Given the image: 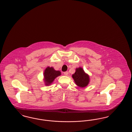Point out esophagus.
I'll use <instances>...</instances> for the list:
<instances>
[{
	"label": "esophagus",
	"mask_w": 132,
	"mask_h": 132,
	"mask_svg": "<svg viewBox=\"0 0 132 132\" xmlns=\"http://www.w3.org/2000/svg\"><path fill=\"white\" fill-rule=\"evenodd\" d=\"M64 75L65 76H68V72H64Z\"/></svg>",
	"instance_id": "1"
}]
</instances>
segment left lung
Returning <instances> with one entry per match:
<instances>
[{
  "label": "left lung",
  "mask_w": 132,
  "mask_h": 132,
  "mask_svg": "<svg viewBox=\"0 0 132 132\" xmlns=\"http://www.w3.org/2000/svg\"><path fill=\"white\" fill-rule=\"evenodd\" d=\"M72 77L76 84L81 88L86 87L89 82V76L81 67L76 68L75 73L72 75Z\"/></svg>",
  "instance_id": "1"
}]
</instances>
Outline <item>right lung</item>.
Listing matches in <instances>:
<instances>
[{
  "label": "right lung",
  "mask_w": 132,
  "mask_h": 132,
  "mask_svg": "<svg viewBox=\"0 0 132 132\" xmlns=\"http://www.w3.org/2000/svg\"><path fill=\"white\" fill-rule=\"evenodd\" d=\"M60 75H61L60 71L55 70L52 67H47L44 70V74L45 85L46 86L50 85L54 79Z\"/></svg>",
  "instance_id": "right-lung-1"
}]
</instances>
